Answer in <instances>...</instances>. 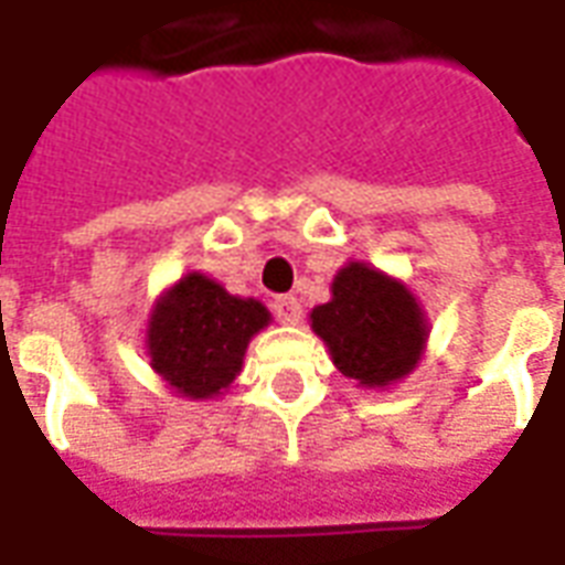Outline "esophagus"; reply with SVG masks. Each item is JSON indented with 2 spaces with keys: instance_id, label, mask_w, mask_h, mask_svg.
I'll list each match as a JSON object with an SVG mask.
<instances>
[{
  "instance_id": "1",
  "label": "esophagus",
  "mask_w": 565,
  "mask_h": 565,
  "mask_svg": "<svg viewBox=\"0 0 565 565\" xmlns=\"http://www.w3.org/2000/svg\"><path fill=\"white\" fill-rule=\"evenodd\" d=\"M274 313L282 326H298L303 316L301 301L295 295H279V298H274Z\"/></svg>"
}]
</instances>
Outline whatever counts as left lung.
Returning a JSON list of instances; mask_svg holds the SVG:
<instances>
[{"label": "left lung", "instance_id": "1", "mask_svg": "<svg viewBox=\"0 0 565 565\" xmlns=\"http://www.w3.org/2000/svg\"><path fill=\"white\" fill-rule=\"evenodd\" d=\"M343 377L365 390H390L414 374L429 343V319L402 279L365 262H347L334 274L331 301L310 313Z\"/></svg>", "mask_w": 565, "mask_h": 565}]
</instances>
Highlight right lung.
I'll use <instances>...</instances> for the list:
<instances>
[{
  "instance_id": "right-lung-1",
  "label": "right lung",
  "mask_w": 565,
  "mask_h": 565,
  "mask_svg": "<svg viewBox=\"0 0 565 565\" xmlns=\"http://www.w3.org/2000/svg\"><path fill=\"white\" fill-rule=\"evenodd\" d=\"M270 326V310L239 298L200 270L175 279L148 313L151 371L188 402L218 398L243 371L249 340Z\"/></svg>"
}]
</instances>
